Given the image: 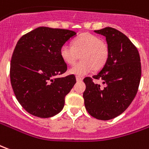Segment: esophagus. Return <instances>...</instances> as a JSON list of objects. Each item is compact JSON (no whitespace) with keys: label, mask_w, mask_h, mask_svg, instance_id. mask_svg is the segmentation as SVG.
<instances>
[{"label":"esophagus","mask_w":149,"mask_h":149,"mask_svg":"<svg viewBox=\"0 0 149 149\" xmlns=\"http://www.w3.org/2000/svg\"><path fill=\"white\" fill-rule=\"evenodd\" d=\"M76 80H77V81H82V78L77 76V77H76Z\"/></svg>","instance_id":"34e87169"}]
</instances>
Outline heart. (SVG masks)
I'll return each mask as SVG.
<instances>
[{
  "label": "heart",
  "instance_id": "b5f03b06",
  "mask_svg": "<svg viewBox=\"0 0 149 149\" xmlns=\"http://www.w3.org/2000/svg\"><path fill=\"white\" fill-rule=\"evenodd\" d=\"M81 55V61L69 69V73L81 77L95 69H101L109 58V48L97 35L84 33L74 38L72 46L64 44L60 49V56L65 64L72 65Z\"/></svg>",
  "mask_w": 149,
  "mask_h": 149
}]
</instances>
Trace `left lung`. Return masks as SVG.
Returning <instances> with one entry per match:
<instances>
[{
    "label": "left lung",
    "mask_w": 149,
    "mask_h": 149,
    "mask_svg": "<svg viewBox=\"0 0 149 149\" xmlns=\"http://www.w3.org/2000/svg\"><path fill=\"white\" fill-rule=\"evenodd\" d=\"M94 32L106 37L109 58L102 70L93 77L102 80L104 86L85 77L83 97L91 116L110 120L124 112L136 97L141 77L140 57L135 45L118 30L106 27Z\"/></svg>",
    "instance_id": "1"
}]
</instances>
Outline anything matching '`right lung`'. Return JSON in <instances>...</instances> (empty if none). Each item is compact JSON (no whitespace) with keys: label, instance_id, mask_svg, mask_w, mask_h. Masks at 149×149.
I'll use <instances>...</instances> for the list:
<instances>
[{"label":"right lung","instance_id":"add662e5","mask_svg":"<svg viewBox=\"0 0 149 149\" xmlns=\"http://www.w3.org/2000/svg\"><path fill=\"white\" fill-rule=\"evenodd\" d=\"M77 33L40 26L17 42L10 63V81L18 102L28 113L50 118L64 108V97L76 83L67 70L60 49Z\"/></svg>","mask_w":149,"mask_h":149}]
</instances>
